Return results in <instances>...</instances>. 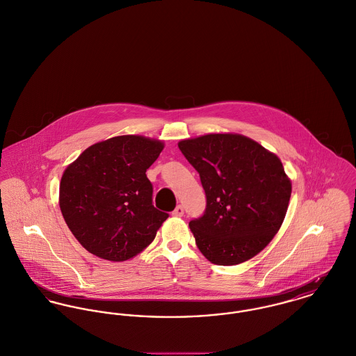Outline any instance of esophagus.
Wrapping results in <instances>:
<instances>
[{"label":"esophagus","instance_id":"obj_1","mask_svg":"<svg viewBox=\"0 0 356 356\" xmlns=\"http://www.w3.org/2000/svg\"><path fill=\"white\" fill-rule=\"evenodd\" d=\"M172 215H173V216H176V218H181V216L184 215V209H183V206H177L176 209H173Z\"/></svg>","mask_w":356,"mask_h":356}]
</instances>
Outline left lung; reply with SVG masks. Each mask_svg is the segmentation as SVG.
I'll list each match as a JSON object with an SVG mask.
<instances>
[{
  "instance_id": "1",
  "label": "left lung",
  "mask_w": 356,
  "mask_h": 356,
  "mask_svg": "<svg viewBox=\"0 0 356 356\" xmlns=\"http://www.w3.org/2000/svg\"><path fill=\"white\" fill-rule=\"evenodd\" d=\"M206 192L203 216L189 222L209 262L231 266L264 250L278 232L292 183L281 160L246 136L211 133L179 143Z\"/></svg>"
}]
</instances>
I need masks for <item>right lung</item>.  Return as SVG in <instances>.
<instances>
[{
    "label": "right lung",
    "mask_w": 356,
    "mask_h": 356,
    "mask_svg": "<svg viewBox=\"0 0 356 356\" xmlns=\"http://www.w3.org/2000/svg\"><path fill=\"white\" fill-rule=\"evenodd\" d=\"M164 143L144 136H118L87 147L65 168L59 206L64 220L86 250L122 262L153 242L167 220L154 209L147 177Z\"/></svg>",
    "instance_id": "obj_1"
}]
</instances>
